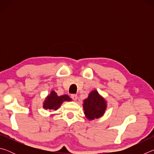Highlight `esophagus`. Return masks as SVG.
Here are the masks:
<instances>
[{"label": "esophagus", "mask_w": 154, "mask_h": 154, "mask_svg": "<svg viewBox=\"0 0 154 154\" xmlns=\"http://www.w3.org/2000/svg\"><path fill=\"white\" fill-rule=\"evenodd\" d=\"M71 98L72 99V100H76L77 99V94H71Z\"/></svg>", "instance_id": "obj_1"}]
</instances>
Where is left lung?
Masks as SVG:
<instances>
[{
    "instance_id": "obj_1",
    "label": "left lung",
    "mask_w": 154,
    "mask_h": 154,
    "mask_svg": "<svg viewBox=\"0 0 154 154\" xmlns=\"http://www.w3.org/2000/svg\"><path fill=\"white\" fill-rule=\"evenodd\" d=\"M83 107L86 118L92 120L103 116L106 109V102L97 91L93 90L83 101Z\"/></svg>"
}]
</instances>
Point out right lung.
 <instances>
[{"label": "right lung", "instance_id": "1", "mask_svg": "<svg viewBox=\"0 0 154 154\" xmlns=\"http://www.w3.org/2000/svg\"><path fill=\"white\" fill-rule=\"evenodd\" d=\"M71 99L66 94L58 96L54 91H51L50 94L47 96L43 103V108L49 110H57L64 101H71Z\"/></svg>", "mask_w": 154, "mask_h": 154}]
</instances>
